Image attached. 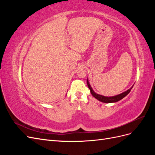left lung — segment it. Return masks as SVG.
<instances>
[{
	"label": "left lung",
	"instance_id": "1",
	"mask_svg": "<svg viewBox=\"0 0 155 155\" xmlns=\"http://www.w3.org/2000/svg\"><path fill=\"white\" fill-rule=\"evenodd\" d=\"M87 82L88 87L89 88V89H90V91H91V94L97 100H99V101H100L101 102H104V103H114V102H117V101L121 100V99H123L124 97H125L130 92L131 89H132V88L133 87V86L132 87L130 88L129 90H127V91L123 92V93L120 94L116 95V96H114L107 97V96H104L98 94H96L94 91L92 90V87L90 85V83H89V82L88 81V79H87Z\"/></svg>",
	"mask_w": 155,
	"mask_h": 155
}]
</instances>
